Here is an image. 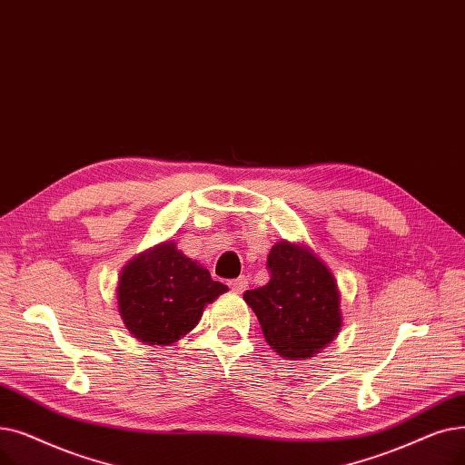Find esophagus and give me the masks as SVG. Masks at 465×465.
<instances>
[{"instance_id":"1","label":"esophagus","mask_w":465,"mask_h":465,"mask_svg":"<svg viewBox=\"0 0 465 465\" xmlns=\"http://www.w3.org/2000/svg\"><path fill=\"white\" fill-rule=\"evenodd\" d=\"M229 287H231L234 293H242L248 287V278L246 276H238L236 280L229 282Z\"/></svg>"}]
</instances>
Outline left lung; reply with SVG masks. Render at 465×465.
Here are the masks:
<instances>
[{
	"mask_svg": "<svg viewBox=\"0 0 465 465\" xmlns=\"http://www.w3.org/2000/svg\"><path fill=\"white\" fill-rule=\"evenodd\" d=\"M267 285L246 292L264 341L287 360L314 358L342 325L335 276L302 244L282 240L272 246Z\"/></svg>",
	"mask_w": 465,
	"mask_h": 465,
	"instance_id": "1",
	"label": "left lung"
}]
</instances>
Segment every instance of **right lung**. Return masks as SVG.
Wrapping results in <instances>:
<instances>
[{
    "label": "right lung",
    "mask_w": 465,
    "mask_h": 465,
    "mask_svg": "<svg viewBox=\"0 0 465 465\" xmlns=\"http://www.w3.org/2000/svg\"><path fill=\"white\" fill-rule=\"evenodd\" d=\"M227 290L173 242H164L123 269L117 285L119 314L138 341L168 346L187 335L201 322L204 306Z\"/></svg>",
    "instance_id": "right-lung-1"
}]
</instances>
